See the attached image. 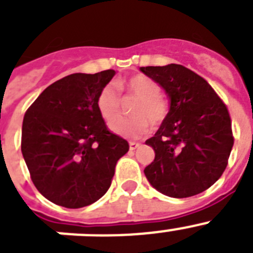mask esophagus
<instances>
[{"label":"esophagus","mask_w":253,"mask_h":253,"mask_svg":"<svg viewBox=\"0 0 253 253\" xmlns=\"http://www.w3.org/2000/svg\"><path fill=\"white\" fill-rule=\"evenodd\" d=\"M140 144L139 143H135V142H129V149L130 151H135L137 148H139Z\"/></svg>","instance_id":"esophagus-1"}]
</instances>
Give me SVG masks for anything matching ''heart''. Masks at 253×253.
<instances>
[{
	"label": "heart",
	"instance_id": "1",
	"mask_svg": "<svg viewBox=\"0 0 253 253\" xmlns=\"http://www.w3.org/2000/svg\"><path fill=\"white\" fill-rule=\"evenodd\" d=\"M119 90L129 96L137 97L133 107V118H120L110 123L111 131L125 138H138L147 133L149 123L154 126L162 124L169 115V102L161 93L157 82L146 76H134L118 84ZM97 109L106 122H111L120 115V96L113 84H107L97 96Z\"/></svg>",
	"mask_w": 253,
	"mask_h": 253
}]
</instances>
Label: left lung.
I'll return each instance as SVG.
<instances>
[{
    "instance_id": "8db88e82",
    "label": "left lung",
    "mask_w": 253,
    "mask_h": 253,
    "mask_svg": "<svg viewBox=\"0 0 253 253\" xmlns=\"http://www.w3.org/2000/svg\"><path fill=\"white\" fill-rule=\"evenodd\" d=\"M139 69L169 100L166 120L146 140L156 156L144 175L163 195H198L218 181L227 167L234 142L227 106L204 78L181 64Z\"/></svg>"
}]
</instances>
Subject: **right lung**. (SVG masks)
<instances>
[{"label": "right lung", "mask_w": 253, "mask_h": 253, "mask_svg": "<svg viewBox=\"0 0 253 253\" xmlns=\"http://www.w3.org/2000/svg\"><path fill=\"white\" fill-rule=\"evenodd\" d=\"M115 73L67 76L46 87L25 113L22 156L35 187L49 202L84 208L110 187L129 144L107 130L96 101Z\"/></svg>", "instance_id": "1"}]
</instances>
